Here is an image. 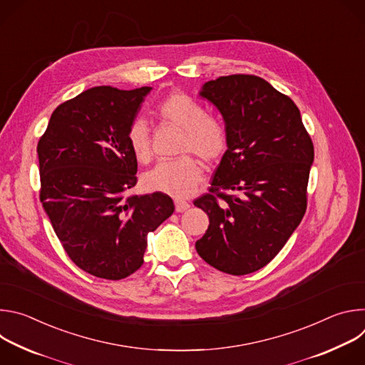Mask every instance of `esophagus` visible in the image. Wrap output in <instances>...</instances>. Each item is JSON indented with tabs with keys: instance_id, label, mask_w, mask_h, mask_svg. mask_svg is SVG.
<instances>
[{
	"instance_id": "esophagus-1",
	"label": "esophagus",
	"mask_w": 365,
	"mask_h": 365,
	"mask_svg": "<svg viewBox=\"0 0 365 365\" xmlns=\"http://www.w3.org/2000/svg\"><path fill=\"white\" fill-rule=\"evenodd\" d=\"M175 207H176L178 212H183V211L189 210L190 205H189V202H186V200H183V199H176V200H175Z\"/></svg>"
}]
</instances>
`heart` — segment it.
<instances>
[{
    "label": "heart",
    "mask_w": 365,
    "mask_h": 365,
    "mask_svg": "<svg viewBox=\"0 0 365 365\" xmlns=\"http://www.w3.org/2000/svg\"><path fill=\"white\" fill-rule=\"evenodd\" d=\"M155 115L162 123L185 131L180 153H195L206 165L220 162L228 150V133L225 125L210 117L206 108L182 92L166 96L158 107ZM127 141L140 162H147L151 155V137L143 118L131 121L127 130ZM202 180L199 162L192 155L178 160L162 162L144 176V185L154 192L168 193L175 197L190 195Z\"/></svg>",
    "instance_id": "heart-1"
}]
</instances>
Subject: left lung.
Here are the masks:
<instances>
[{"instance_id":"obj_1","label":"left lung","mask_w":365,"mask_h":365,"mask_svg":"<svg viewBox=\"0 0 365 365\" xmlns=\"http://www.w3.org/2000/svg\"><path fill=\"white\" fill-rule=\"evenodd\" d=\"M200 95L222 114L228 150L210 192L193 200L210 218L195 247L217 270L250 274L279 254L306 212L314 143L296 103L263 78L220 76Z\"/></svg>"}]
</instances>
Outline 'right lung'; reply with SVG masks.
<instances>
[{
	"label": "right lung",
	"instance_id": "obj_1",
	"mask_svg": "<svg viewBox=\"0 0 365 365\" xmlns=\"http://www.w3.org/2000/svg\"><path fill=\"white\" fill-rule=\"evenodd\" d=\"M151 88L95 86L53 111L37 144L40 200L72 262L121 280L143 266L147 234L175 211L170 196L130 193L137 158L127 130Z\"/></svg>",
	"mask_w": 365,
	"mask_h": 365
}]
</instances>
